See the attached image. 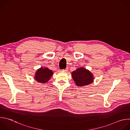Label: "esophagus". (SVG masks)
Masks as SVG:
<instances>
[{"instance_id":"obj_1","label":"esophagus","mask_w":130,"mask_h":130,"mask_svg":"<svg viewBox=\"0 0 130 130\" xmlns=\"http://www.w3.org/2000/svg\"><path fill=\"white\" fill-rule=\"evenodd\" d=\"M68 68H66L64 69H63L62 70H63V71H67L68 70Z\"/></svg>"}]
</instances>
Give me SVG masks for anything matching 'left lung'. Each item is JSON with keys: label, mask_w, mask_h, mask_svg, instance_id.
<instances>
[{"label": "left lung", "mask_w": 130, "mask_h": 130, "mask_svg": "<svg viewBox=\"0 0 130 130\" xmlns=\"http://www.w3.org/2000/svg\"><path fill=\"white\" fill-rule=\"evenodd\" d=\"M71 76L73 80L78 86L89 85L93 82L94 77L92 74L87 69L81 67L73 71Z\"/></svg>", "instance_id": "8db88e82"}]
</instances>
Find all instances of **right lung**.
Instances as JSON below:
<instances>
[{
	"label": "right lung",
	"mask_w": 130,
	"mask_h": 130,
	"mask_svg": "<svg viewBox=\"0 0 130 130\" xmlns=\"http://www.w3.org/2000/svg\"><path fill=\"white\" fill-rule=\"evenodd\" d=\"M53 73V71L48 68L41 67L36 71L34 79L39 83H45L49 80Z\"/></svg>",
	"instance_id": "obj_1"
}]
</instances>
